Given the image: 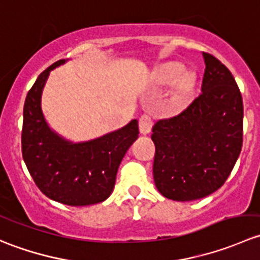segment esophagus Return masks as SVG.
<instances>
[{
    "label": "esophagus",
    "mask_w": 260,
    "mask_h": 260,
    "mask_svg": "<svg viewBox=\"0 0 260 260\" xmlns=\"http://www.w3.org/2000/svg\"><path fill=\"white\" fill-rule=\"evenodd\" d=\"M152 119L149 115L147 114H143L141 115L140 118V132L142 133V135H148L149 132H151L152 129Z\"/></svg>",
    "instance_id": "esophagus-1"
}]
</instances>
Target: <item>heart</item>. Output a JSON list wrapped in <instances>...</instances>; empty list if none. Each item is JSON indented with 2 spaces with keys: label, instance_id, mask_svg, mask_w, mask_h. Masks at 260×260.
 Returning a JSON list of instances; mask_svg holds the SVG:
<instances>
[{
  "label": "heart",
  "instance_id": "b5f03b06",
  "mask_svg": "<svg viewBox=\"0 0 260 260\" xmlns=\"http://www.w3.org/2000/svg\"><path fill=\"white\" fill-rule=\"evenodd\" d=\"M152 83L156 86L172 85L169 103L174 111L183 108L196 90V75L183 69L180 62H169L157 68L152 74Z\"/></svg>",
  "mask_w": 260,
  "mask_h": 260
}]
</instances>
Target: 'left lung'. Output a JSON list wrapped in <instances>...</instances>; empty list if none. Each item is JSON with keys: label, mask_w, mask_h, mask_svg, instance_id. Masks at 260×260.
Masks as SVG:
<instances>
[{"label": "left lung", "mask_w": 260, "mask_h": 260, "mask_svg": "<svg viewBox=\"0 0 260 260\" xmlns=\"http://www.w3.org/2000/svg\"><path fill=\"white\" fill-rule=\"evenodd\" d=\"M201 94L176 117L152 128L157 190L175 201L215 192L229 177L243 145V99L234 77L208 52Z\"/></svg>", "instance_id": "left-lung-1"}]
</instances>
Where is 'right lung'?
<instances>
[{
	"instance_id": "1",
	"label": "right lung",
	"mask_w": 260,
	"mask_h": 260,
	"mask_svg": "<svg viewBox=\"0 0 260 260\" xmlns=\"http://www.w3.org/2000/svg\"><path fill=\"white\" fill-rule=\"evenodd\" d=\"M67 61L61 59L44 70L26 95L22 157L49 199L69 206L94 205L111 196L118 167L138 138V120L84 142H73L55 132L43 113L41 96L50 72Z\"/></svg>"
}]
</instances>
